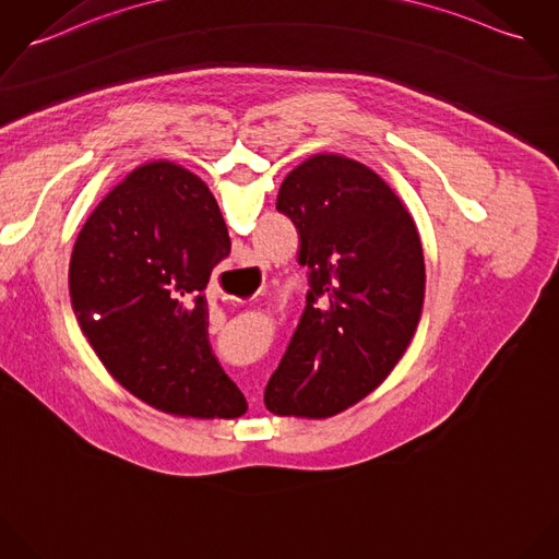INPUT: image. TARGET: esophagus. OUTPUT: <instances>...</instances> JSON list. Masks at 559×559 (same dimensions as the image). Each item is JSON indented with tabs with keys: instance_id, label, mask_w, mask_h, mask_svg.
Here are the masks:
<instances>
[{
	"instance_id": "1",
	"label": "esophagus",
	"mask_w": 559,
	"mask_h": 559,
	"mask_svg": "<svg viewBox=\"0 0 559 559\" xmlns=\"http://www.w3.org/2000/svg\"><path fill=\"white\" fill-rule=\"evenodd\" d=\"M259 300H261V298H259L258 294H255V296H251V298H245V300L240 301H242V304H247V306H253V304H258Z\"/></svg>"
}]
</instances>
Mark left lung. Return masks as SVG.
Wrapping results in <instances>:
<instances>
[{"label": "left lung", "mask_w": 559, "mask_h": 559, "mask_svg": "<svg viewBox=\"0 0 559 559\" xmlns=\"http://www.w3.org/2000/svg\"><path fill=\"white\" fill-rule=\"evenodd\" d=\"M276 209L300 234L310 289L272 385L304 408L341 413L385 381L415 336L419 234L379 174L332 148L287 164Z\"/></svg>", "instance_id": "obj_1"}]
</instances>
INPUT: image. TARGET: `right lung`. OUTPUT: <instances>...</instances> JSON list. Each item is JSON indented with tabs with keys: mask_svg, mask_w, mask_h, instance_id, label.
I'll return each mask as SVG.
<instances>
[{
	"mask_svg": "<svg viewBox=\"0 0 559 559\" xmlns=\"http://www.w3.org/2000/svg\"><path fill=\"white\" fill-rule=\"evenodd\" d=\"M229 236L215 193L182 164L138 166L86 218L72 308L108 372L146 404L195 395L216 368L206 292Z\"/></svg>",
	"mask_w": 559,
	"mask_h": 559,
	"instance_id": "right-lung-1",
	"label": "right lung"
}]
</instances>
